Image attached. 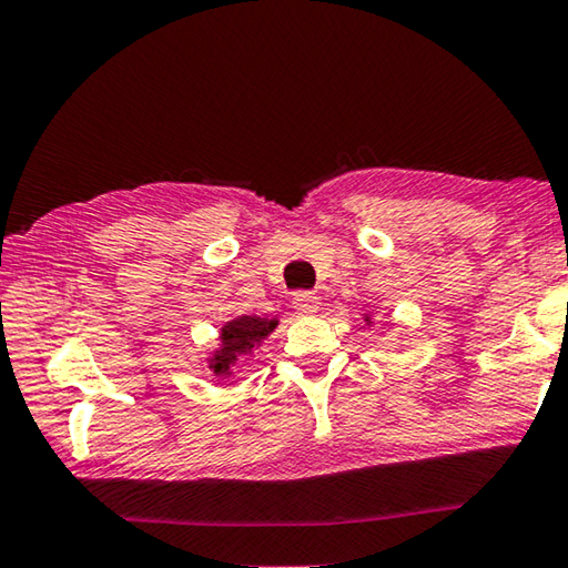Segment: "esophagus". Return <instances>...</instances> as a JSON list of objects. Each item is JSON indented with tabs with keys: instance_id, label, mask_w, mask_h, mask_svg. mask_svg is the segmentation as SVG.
I'll list each match as a JSON object with an SVG mask.
<instances>
[{
	"instance_id": "34e87169",
	"label": "esophagus",
	"mask_w": 568,
	"mask_h": 568,
	"mask_svg": "<svg viewBox=\"0 0 568 568\" xmlns=\"http://www.w3.org/2000/svg\"><path fill=\"white\" fill-rule=\"evenodd\" d=\"M317 295L315 293H295L293 297V307L301 315H313L317 313Z\"/></svg>"
}]
</instances>
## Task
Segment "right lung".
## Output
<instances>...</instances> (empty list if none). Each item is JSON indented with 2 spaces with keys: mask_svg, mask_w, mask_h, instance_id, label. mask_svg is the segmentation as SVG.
I'll return each mask as SVG.
<instances>
[{
  "mask_svg": "<svg viewBox=\"0 0 568 568\" xmlns=\"http://www.w3.org/2000/svg\"><path fill=\"white\" fill-rule=\"evenodd\" d=\"M277 325V320L243 315L221 329V349L213 355V373L215 375H231V367L235 359L251 355V349L261 343V339L271 333Z\"/></svg>",
  "mask_w": 568,
  "mask_h": 568,
  "instance_id": "add662e5",
  "label": "right lung"
}]
</instances>
